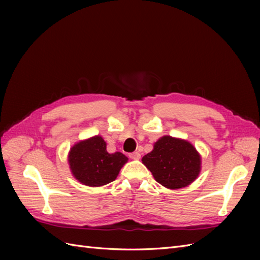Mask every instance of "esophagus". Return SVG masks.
<instances>
[{"label":"esophagus","instance_id":"esophagus-1","mask_svg":"<svg viewBox=\"0 0 260 260\" xmlns=\"http://www.w3.org/2000/svg\"><path fill=\"white\" fill-rule=\"evenodd\" d=\"M129 157L131 159H140L141 158V154L139 152H133L129 155Z\"/></svg>","mask_w":260,"mask_h":260}]
</instances>
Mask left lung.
<instances>
[{"mask_svg":"<svg viewBox=\"0 0 260 260\" xmlns=\"http://www.w3.org/2000/svg\"><path fill=\"white\" fill-rule=\"evenodd\" d=\"M142 162L162 186L177 190L191 184L201 171V155L185 140L161 137Z\"/></svg>","mask_w":260,"mask_h":260,"instance_id":"left-lung-1","label":"left lung"}]
</instances>
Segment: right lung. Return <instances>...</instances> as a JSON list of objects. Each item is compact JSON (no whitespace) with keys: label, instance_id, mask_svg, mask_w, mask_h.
I'll list each match as a JSON object with an SVG mask.
<instances>
[{"label":"right lung","instance_id":"right-lung-1","mask_svg":"<svg viewBox=\"0 0 260 260\" xmlns=\"http://www.w3.org/2000/svg\"><path fill=\"white\" fill-rule=\"evenodd\" d=\"M128 157L120 152L109 154L106 142L100 136L76 143L68 154L69 168L80 183L102 186L117 178Z\"/></svg>","mask_w":260,"mask_h":260}]
</instances>
